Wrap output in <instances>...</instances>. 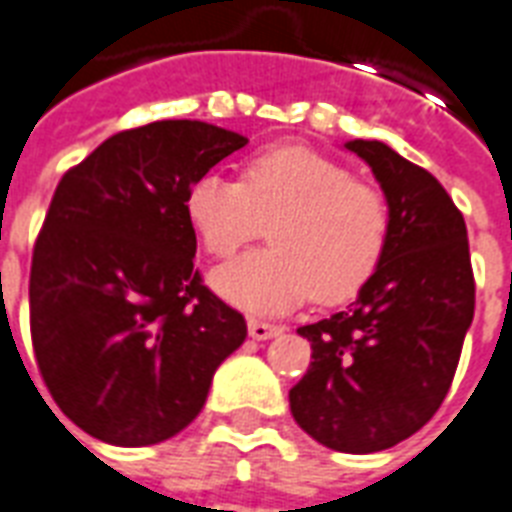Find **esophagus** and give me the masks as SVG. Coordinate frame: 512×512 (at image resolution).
I'll return each instance as SVG.
<instances>
[{
  "label": "esophagus",
  "instance_id": "34e87169",
  "mask_svg": "<svg viewBox=\"0 0 512 512\" xmlns=\"http://www.w3.org/2000/svg\"><path fill=\"white\" fill-rule=\"evenodd\" d=\"M247 327H249V335H252L255 341H268V338H273V335L282 333V327L279 325H271V322H265V319H255V317H249Z\"/></svg>",
  "mask_w": 512,
  "mask_h": 512
}]
</instances>
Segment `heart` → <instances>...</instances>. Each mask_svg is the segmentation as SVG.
<instances>
[{"instance_id": "b5f03b06", "label": "heart", "mask_w": 512, "mask_h": 512, "mask_svg": "<svg viewBox=\"0 0 512 512\" xmlns=\"http://www.w3.org/2000/svg\"><path fill=\"white\" fill-rule=\"evenodd\" d=\"M187 222L214 257H230L271 225L273 247L212 273V287L252 314H282L314 292L319 303L354 298L376 271L389 236L378 187L300 144L252 155L244 182L204 174L187 187Z\"/></svg>"}]
</instances>
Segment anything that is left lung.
I'll return each instance as SVG.
<instances>
[{"mask_svg": "<svg viewBox=\"0 0 512 512\" xmlns=\"http://www.w3.org/2000/svg\"><path fill=\"white\" fill-rule=\"evenodd\" d=\"M346 150L384 190L389 236L357 300L298 327L314 362L290 389V411L322 446L376 454L419 432L446 400L475 279L464 217L438 179L376 139Z\"/></svg>", "mask_w": 512, "mask_h": 512, "instance_id": "left-lung-1", "label": "left lung"}]
</instances>
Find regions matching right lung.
I'll return each mask as SVG.
<instances>
[{"label": "right lung", "instance_id": "right-lung-1", "mask_svg": "<svg viewBox=\"0 0 512 512\" xmlns=\"http://www.w3.org/2000/svg\"><path fill=\"white\" fill-rule=\"evenodd\" d=\"M247 142L158 120L109 136L58 182L31 257V343L61 413L91 438H174L247 338L193 268L185 212L187 187Z\"/></svg>", "mask_w": 512, "mask_h": 512}]
</instances>
